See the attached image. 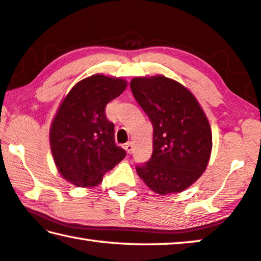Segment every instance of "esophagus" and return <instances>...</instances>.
<instances>
[{"mask_svg": "<svg viewBox=\"0 0 261 261\" xmlns=\"http://www.w3.org/2000/svg\"><path fill=\"white\" fill-rule=\"evenodd\" d=\"M125 150H126L127 153H129V154H131L132 151H134V143H132V142H127V143L125 144Z\"/></svg>", "mask_w": 261, "mask_h": 261, "instance_id": "34e87169", "label": "esophagus"}]
</instances>
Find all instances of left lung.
I'll list each match as a JSON object with an SVG mask.
<instances>
[{
  "instance_id": "left-lung-1",
  "label": "left lung",
  "mask_w": 261,
  "mask_h": 261,
  "mask_svg": "<svg viewBox=\"0 0 261 261\" xmlns=\"http://www.w3.org/2000/svg\"><path fill=\"white\" fill-rule=\"evenodd\" d=\"M136 101L153 125V152L137 165L140 179L160 195L182 192L205 171L212 152V130L194 95L163 75L135 77Z\"/></svg>"
}]
</instances>
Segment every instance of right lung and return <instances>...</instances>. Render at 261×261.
<instances>
[{"label": "right lung", "mask_w": 261, "mask_h": 261, "mask_svg": "<svg viewBox=\"0 0 261 261\" xmlns=\"http://www.w3.org/2000/svg\"><path fill=\"white\" fill-rule=\"evenodd\" d=\"M126 88L122 79L96 74L77 82L61 103L49 131L58 171L79 187L98 185L125 156L114 140L106 106Z\"/></svg>", "instance_id": "add662e5"}]
</instances>
